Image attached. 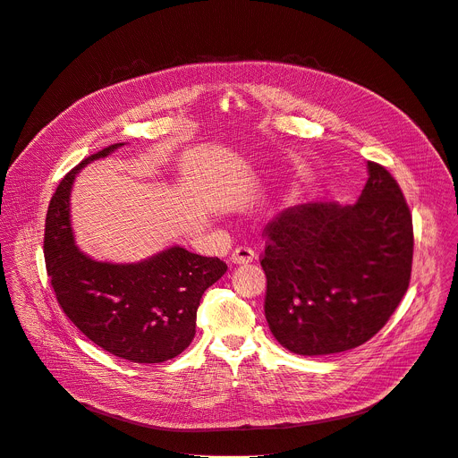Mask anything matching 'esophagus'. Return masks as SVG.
Wrapping results in <instances>:
<instances>
[{"label":"esophagus","instance_id":"obj_1","mask_svg":"<svg viewBox=\"0 0 458 458\" xmlns=\"http://www.w3.org/2000/svg\"><path fill=\"white\" fill-rule=\"evenodd\" d=\"M253 259H255V251L250 246H237L232 251V262L235 264H246V262H251Z\"/></svg>","mask_w":458,"mask_h":458}]
</instances>
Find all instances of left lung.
Masks as SVG:
<instances>
[{
	"label": "left lung",
	"instance_id": "1",
	"mask_svg": "<svg viewBox=\"0 0 458 458\" xmlns=\"http://www.w3.org/2000/svg\"><path fill=\"white\" fill-rule=\"evenodd\" d=\"M354 205L318 201L264 228V315L275 340L301 356L363 345L390 320L411 275L413 225L399 183L369 162Z\"/></svg>",
	"mask_w": 458,
	"mask_h": 458
}]
</instances>
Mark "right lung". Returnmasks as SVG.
Returning a JSON list of instances; mask_svg holds the SVG:
<instances>
[{
  "mask_svg": "<svg viewBox=\"0 0 458 458\" xmlns=\"http://www.w3.org/2000/svg\"><path fill=\"white\" fill-rule=\"evenodd\" d=\"M120 145L84 158L61 180L47 212L45 262L61 310L84 336L116 358L162 363L191 345L201 296L228 266L180 246L138 264L97 262L79 251L70 226L72 183L77 171Z\"/></svg>",
  "mask_w": 458,
  "mask_h": 458,
  "instance_id": "1",
  "label": "right lung"
}]
</instances>
